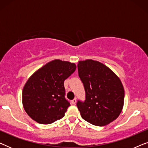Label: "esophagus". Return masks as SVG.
I'll use <instances>...</instances> for the list:
<instances>
[{
  "label": "esophagus",
  "mask_w": 148,
  "mask_h": 148,
  "mask_svg": "<svg viewBox=\"0 0 148 148\" xmlns=\"http://www.w3.org/2000/svg\"><path fill=\"white\" fill-rule=\"evenodd\" d=\"M76 102H77L76 98H74L73 100H71V104H76Z\"/></svg>",
  "instance_id": "34e87169"
}]
</instances>
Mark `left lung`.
<instances>
[{"instance_id": "8db88e82", "label": "left lung", "mask_w": 148, "mask_h": 148, "mask_svg": "<svg viewBox=\"0 0 148 148\" xmlns=\"http://www.w3.org/2000/svg\"><path fill=\"white\" fill-rule=\"evenodd\" d=\"M77 68L86 92L85 100L77 102L81 116L96 126L112 122L119 116L124 103L120 79L104 64L91 59L79 61Z\"/></svg>"}]
</instances>
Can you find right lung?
<instances>
[{
	"label": "right lung",
	"mask_w": 148,
	"mask_h": 148,
	"mask_svg": "<svg viewBox=\"0 0 148 148\" xmlns=\"http://www.w3.org/2000/svg\"><path fill=\"white\" fill-rule=\"evenodd\" d=\"M76 69L74 63L54 60L30 77L23 90V104L27 114L40 124L62 119L70 106L65 98L64 82Z\"/></svg>",
	"instance_id": "right-lung-1"
}]
</instances>
